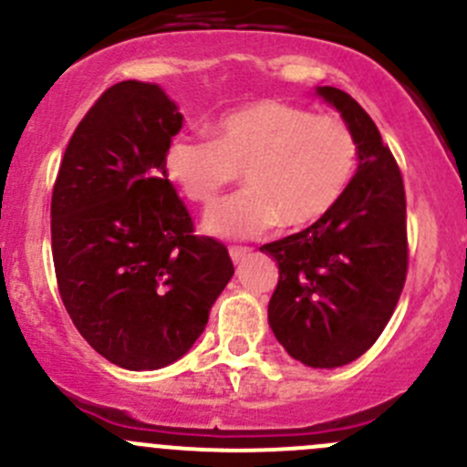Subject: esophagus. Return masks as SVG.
<instances>
[{
    "instance_id": "esophagus-1",
    "label": "esophagus",
    "mask_w": 467,
    "mask_h": 467,
    "mask_svg": "<svg viewBox=\"0 0 467 467\" xmlns=\"http://www.w3.org/2000/svg\"><path fill=\"white\" fill-rule=\"evenodd\" d=\"M251 255V248H244V246H230V257L233 262H242Z\"/></svg>"
}]
</instances>
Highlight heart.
Returning a JSON list of instances; mask_svg holds the SVG:
<instances>
[{
    "instance_id": "heart-1",
    "label": "heart",
    "mask_w": 467,
    "mask_h": 467,
    "mask_svg": "<svg viewBox=\"0 0 467 467\" xmlns=\"http://www.w3.org/2000/svg\"><path fill=\"white\" fill-rule=\"evenodd\" d=\"M359 164L350 126L334 115L262 99L219 117L214 140L178 133L167 144V178L194 203H210L244 169L246 190L216 201L205 233L255 237L282 221L314 223L343 199Z\"/></svg>"
}]
</instances>
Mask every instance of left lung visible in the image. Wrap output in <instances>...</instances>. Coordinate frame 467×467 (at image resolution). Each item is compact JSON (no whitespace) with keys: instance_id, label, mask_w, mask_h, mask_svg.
Instances as JSON below:
<instances>
[{"instance_id":"8db88e82","label":"left lung","mask_w":467,"mask_h":467,"mask_svg":"<svg viewBox=\"0 0 467 467\" xmlns=\"http://www.w3.org/2000/svg\"><path fill=\"white\" fill-rule=\"evenodd\" d=\"M359 144V167L332 212L300 233L264 244L280 280L268 325L300 364L338 368L364 355L393 317L407 280L402 173L368 112L338 88H317Z\"/></svg>"}]
</instances>
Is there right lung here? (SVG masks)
<instances>
[{"label":"right lung","instance_id":"add662e5","mask_svg":"<svg viewBox=\"0 0 467 467\" xmlns=\"http://www.w3.org/2000/svg\"><path fill=\"white\" fill-rule=\"evenodd\" d=\"M181 129L155 83L108 88L74 130L51 196L65 309L99 355L129 370L181 359L234 273L223 244L194 234L164 171Z\"/></svg>","mask_w":467,"mask_h":467}]
</instances>
